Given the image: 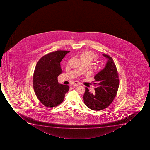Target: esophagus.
Here are the masks:
<instances>
[{
	"label": "esophagus",
	"instance_id": "34e87169",
	"mask_svg": "<svg viewBox=\"0 0 150 150\" xmlns=\"http://www.w3.org/2000/svg\"><path fill=\"white\" fill-rule=\"evenodd\" d=\"M72 85V86H80L81 84L79 82H78V81H74V82H73Z\"/></svg>",
	"mask_w": 150,
	"mask_h": 150
}]
</instances>
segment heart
Wrapping results in <instances>:
<instances>
[{
    "mask_svg": "<svg viewBox=\"0 0 150 150\" xmlns=\"http://www.w3.org/2000/svg\"><path fill=\"white\" fill-rule=\"evenodd\" d=\"M81 58L86 59L92 62V60L96 58V56L91 52L86 51L84 53H83V54L81 55Z\"/></svg>",
    "mask_w": 150,
    "mask_h": 150,
    "instance_id": "obj_1",
    "label": "heart"
}]
</instances>
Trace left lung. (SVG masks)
Returning <instances> with one entry per match:
<instances>
[{
	"label": "left lung",
	"mask_w": 150,
	"mask_h": 150,
	"mask_svg": "<svg viewBox=\"0 0 150 150\" xmlns=\"http://www.w3.org/2000/svg\"><path fill=\"white\" fill-rule=\"evenodd\" d=\"M108 59L105 66L94 76L96 85L95 93L89 92L85 88L83 96L85 104L93 110H101L108 108L116 96L119 87V79L116 66L112 58L108 55L103 54Z\"/></svg>",
	"instance_id": "left-lung-1"
}]
</instances>
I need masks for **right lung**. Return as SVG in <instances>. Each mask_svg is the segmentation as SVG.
Instances as JSON below:
<instances>
[{
    "label": "right lung",
    "mask_w": 150,
    "mask_h": 150,
    "mask_svg": "<svg viewBox=\"0 0 150 150\" xmlns=\"http://www.w3.org/2000/svg\"><path fill=\"white\" fill-rule=\"evenodd\" d=\"M70 51H57L42 57L35 66L33 83L35 95L44 105L54 108L61 104L69 86L60 84L58 76L62 73L60 62Z\"/></svg>",
    "instance_id": "add662e5"
}]
</instances>
